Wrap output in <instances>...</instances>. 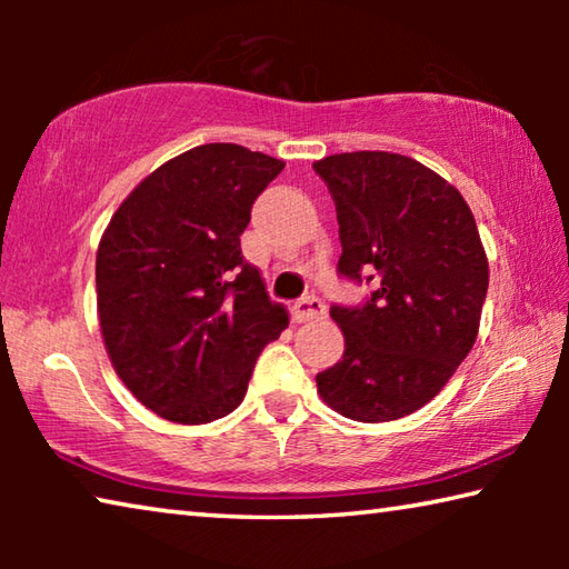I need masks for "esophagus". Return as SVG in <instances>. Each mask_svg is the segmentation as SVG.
Masks as SVG:
<instances>
[{
  "label": "esophagus",
  "instance_id": "34e87169",
  "mask_svg": "<svg viewBox=\"0 0 569 569\" xmlns=\"http://www.w3.org/2000/svg\"><path fill=\"white\" fill-rule=\"evenodd\" d=\"M323 316H326V303L319 296H306V298H301V301H296V306H293V319L298 323L323 319Z\"/></svg>",
  "mask_w": 569,
  "mask_h": 569
}]
</instances>
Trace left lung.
<instances>
[{
  "label": "left lung",
  "mask_w": 569,
  "mask_h": 569,
  "mask_svg": "<svg viewBox=\"0 0 569 569\" xmlns=\"http://www.w3.org/2000/svg\"><path fill=\"white\" fill-rule=\"evenodd\" d=\"M339 220L336 271L373 283L359 306H331L346 351L316 377L353 421H393L441 391L477 341L489 266L467 200L397 152L359 150L313 162Z\"/></svg>",
  "instance_id": "left-lung-1"
}]
</instances>
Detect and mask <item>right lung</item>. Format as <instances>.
I'll return each instance as SVG.
<instances>
[{
	"mask_svg": "<svg viewBox=\"0 0 569 569\" xmlns=\"http://www.w3.org/2000/svg\"><path fill=\"white\" fill-rule=\"evenodd\" d=\"M283 166L233 142L192 148L150 172L104 230L94 263L104 349L162 419L233 411L263 346L288 326L240 253L250 208Z\"/></svg>",
	"mask_w": 569,
	"mask_h": 569,
	"instance_id": "1",
	"label": "right lung"
}]
</instances>
